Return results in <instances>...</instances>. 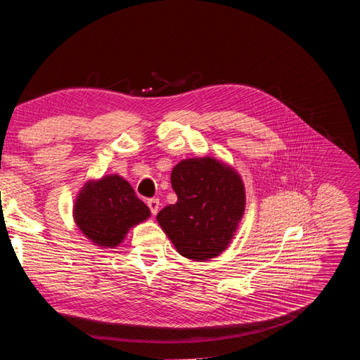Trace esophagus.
<instances>
[{
  "label": "esophagus",
  "mask_w": 360,
  "mask_h": 360,
  "mask_svg": "<svg viewBox=\"0 0 360 360\" xmlns=\"http://www.w3.org/2000/svg\"><path fill=\"white\" fill-rule=\"evenodd\" d=\"M147 207L150 208L152 214H156V213H158V210H160V199H156V198L149 199V200H147Z\"/></svg>",
  "instance_id": "obj_1"
}]
</instances>
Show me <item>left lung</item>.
I'll return each mask as SVG.
<instances>
[{
	"mask_svg": "<svg viewBox=\"0 0 360 360\" xmlns=\"http://www.w3.org/2000/svg\"><path fill=\"white\" fill-rule=\"evenodd\" d=\"M176 204L156 219L176 251L204 262L225 251L245 211V187L237 172L210 158L184 160L172 170Z\"/></svg>",
	"mask_w": 360,
	"mask_h": 360,
	"instance_id": "1",
	"label": "left lung"
}]
</instances>
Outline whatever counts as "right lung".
Segmentation results:
<instances>
[{
	"mask_svg": "<svg viewBox=\"0 0 360 360\" xmlns=\"http://www.w3.org/2000/svg\"><path fill=\"white\" fill-rule=\"evenodd\" d=\"M149 216L150 210L136 198L131 184L117 174L85 184L75 205L80 231L101 248L120 245L129 228Z\"/></svg>",
	"mask_w": 360,
	"mask_h": 360,
	"instance_id": "add662e5",
	"label": "right lung"
}]
</instances>
